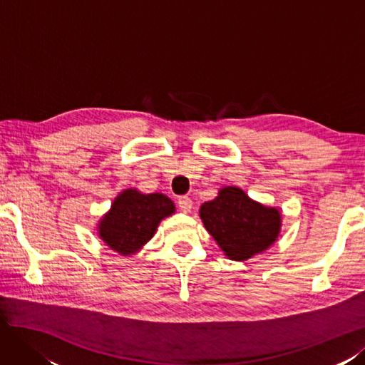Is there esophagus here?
<instances>
[{
	"label": "esophagus",
	"instance_id": "34e87169",
	"mask_svg": "<svg viewBox=\"0 0 365 365\" xmlns=\"http://www.w3.org/2000/svg\"><path fill=\"white\" fill-rule=\"evenodd\" d=\"M177 205H179V210L183 211V212H190L191 207H192V200L191 197L188 195H182L177 199Z\"/></svg>",
	"mask_w": 365,
	"mask_h": 365
}]
</instances>
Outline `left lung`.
<instances>
[{"label":"left lung","instance_id":"1","mask_svg":"<svg viewBox=\"0 0 365 365\" xmlns=\"http://www.w3.org/2000/svg\"><path fill=\"white\" fill-rule=\"evenodd\" d=\"M202 222L222 251L235 262L266 251L279 234L281 215L259 205L234 186H226L214 200L200 206Z\"/></svg>","mask_w":365,"mask_h":365}]
</instances>
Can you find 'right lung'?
<instances>
[{
    "mask_svg": "<svg viewBox=\"0 0 365 365\" xmlns=\"http://www.w3.org/2000/svg\"><path fill=\"white\" fill-rule=\"evenodd\" d=\"M174 211V203L163 194L127 190L113 202L110 212L101 220L99 235L113 251L130 255L139 251L154 235L162 218Z\"/></svg>",
    "mask_w": 365,
    "mask_h": 365,
    "instance_id": "obj_1",
    "label": "right lung"
}]
</instances>
